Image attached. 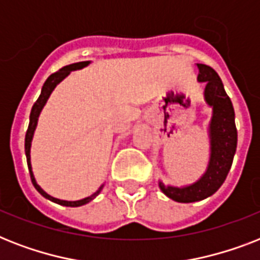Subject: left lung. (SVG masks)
Returning a JSON list of instances; mask_svg holds the SVG:
<instances>
[{"label": "left lung", "mask_w": 260, "mask_h": 260, "mask_svg": "<svg viewBox=\"0 0 260 260\" xmlns=\"http://www.w3.org/2000/svg\"><path fill=\"white\" fill-rule=\"evenodd\" d=\"M197 67L198 82L206 83L204 98L212 108V118L208 126L210 144L209 163L202 177L191 185L177 187L165 185L159 181V187L167 197L183 204L205 200L220 189L230 173L238 146L235 110L221 79L212 67L201 63H197Z\"/></svg>", "instance_id": "1"}]
</instances>
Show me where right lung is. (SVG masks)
Here are the masks:
<instances>
[{
	"mask_svg": "<svg viewBox=\"0 0 260 260\" xmlns=\"http://www.w3.org/2000/svg\"><path fill=\"white\" fill-rule=\"evenodd\" d=\"M90 64V60H86V62H78V63H73V64H69V66H64L63 69H60L59 71L54 73V74H51L47 81L44 82L42 87V93L39 95L38 101L35 102L34 106H32V110H30V116H29V125H28V131H26V135H25V155H26V163H28V170H29L30 174V179H32V183H34L35 189L38 190L39 193L42 194L43 197L47 198V200H50V201L55 202V204H59V205H63V206H82L87 202H90L91 200L97 197L98 194L101 193L102 187L104 185L100 186V189L93 193L91 196L86 198H82V200H78V201H64V200H59V198H55L50 194H47L44 190L38 185V182L35 179V175H34V171H32V165H30V146H32V139H34V134H35V129H36V126H38V120H39V116L42 113L43 108L44 105L47 104L48 101V98H50L51 93L54 91V89L58 86L59 83L62 82L63 79L66 78L67 75L70 74L71 71L74 70H81L83 67H86Z\"/></svg>",
	"mask_w": 260,
	"mask_h": 260,
	"instance_id": "right-lung-1",
	"label": "right lung"
}]
</instances>
